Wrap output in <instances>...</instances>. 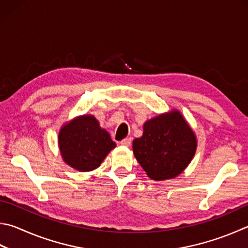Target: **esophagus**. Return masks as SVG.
Listing matches in <instances>:
<instances>
[{"instance_id":"1","label":"esophagus","mask_w":248,"mask_h":248,"mask_svg":"<svg viewBox=\"0 0 248 248\" xmlns=\"http://www.w3.org/2000/svg\"><path fill=\"white\" fill-rule=\"evenodd\" d=\"M120 144L124 146H130L131 145V139H129V138L124 139L123 141H120Z\"/></svg>"}]
</instances>
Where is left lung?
I'll list each match as a JSON object with an SVG mask.
<instances>
[{
    "mask_svg": "<svg viewBox=\"0 0 248 248\" xmlns=\"http://www.w3.org/2000/svg\"><path fill=\"white\" fill-rule=\"evenodd\" d=\"M196 147L195 133L177 109L147 120L143 136L132 143L139 164L155 181L178 177L191 163Z\"/></svg>",
    "mask_w": 248,
    "mask_h": 248,
    "instance_id": "1",
    "label": "left lung"
}]
</instances>
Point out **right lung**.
Returning a JSON list of instances; mask_svg holds the SVG:
<instances>
[{"mask_svg": "<svg viewBox=\"0 0 248 248\" xmlns=\"http://www.w3.org/2000/svg\"><path fill=\"white\" fill-rule=\"evenodd\" d=\"M58 146L62 160L81 172L100 167L107 154L116 147L109 133L100 127L92 115L76 117L58 133Z\"/></svg>", "mask_w": 248, "mask_h": 248, "instance_id": "obj_1", "label": "right lung"}]
</instances>
